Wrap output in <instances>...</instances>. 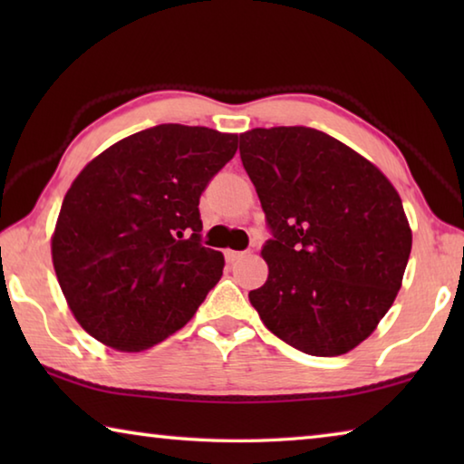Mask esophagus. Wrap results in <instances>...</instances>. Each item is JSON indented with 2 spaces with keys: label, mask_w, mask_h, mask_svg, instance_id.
<instances>
[{
  "label": "esophagus",
  "mask_w": 464,
  "mask_h": 464,
  "mask_svg": "<svg viewBox=\"0 0 464 464\" xmlns=\"http://www.w3.org/2000/svg\"><path fill=\"white\" fill-rule=\"evenodd\" d=\"M243 256H246V251H233V249H227V251H225V260L229 262V264L241 260Z\"/></svg>",
  "instance_id": "obj_1"
}]
</instances>
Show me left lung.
<instances>
[{
    "label": "left lung",
    "mask_w": 464,
    "mask_h": 464,
    "mask_svg": "<svg viewBox=\"0 0 464 464\" xmlns=\"http://www.w3.org/2000/svg\"><path fill=\"white\" fill-rule=\"evenodd\" d=\"M239 155L272 235L268 280L251 304L304 354H345L401 288L411 254L401 198L371 161L317 129L247 130Z\"/></svg>",
    "instance_id": "1"
}]
</instances>
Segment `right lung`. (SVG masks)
<instances>
[{"mask_svg": "<svg viewBox=\"0 0 464 464\" xmlns=\"http://www.w3.org/2000/svg\"><path fill=\"white\" fill-rule=\"evenodd\" d=\"M239 137L157 124L106 149L75 178L53 235V266L75 319L121 352L182 329L223 276L202 246L200 194Z\"/></svg>", "mask_w": 464, "mask_h": 464, "instance_id": "obj_1", "label": "right lung"}]
</instances>
